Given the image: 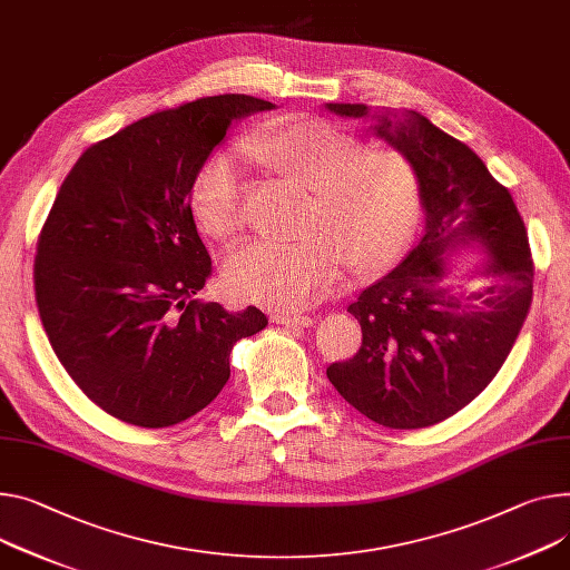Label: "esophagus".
<instances>
[{"mask_svg": "<svg viewBox=\"0 0 570 570\" xmlns=\"http://www.w3.org/2000/svg\"><path fill=\"white\" fill-rule=\"evenodd\" d=\"M272 320H274L276 324H283V326H298V328H308V326H313V317H308V315L276 313Z\"/></svg>", "mask_w": 570, "mask_h": 570, "instance_id": "1", "label": "esophagus"}]
</instances>
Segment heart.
Listing matches in <instances>:
<instances>
[{"mask_svg":"<svg viewBox=\"0 0 570 570\" xmlns=\"http://www.w3.org/2000/svg\"><path fill=\"white\" fill-rule=\"evenodd\" d=\"M244 150L311 189V203L301 239L253 242L228 259L233 294L278 311L301 308L337 278L342 262L370 274L406 244L420 191L402 155L363 150L358 139L317 118L255 129ZM246 189V170L235 153L218 150L200 166L191 203L212 237L233 239L244 228Z\"/></svg>","mask_w":570,"mask_h":570,"instance_id":"1","label":"heart"}]
</instances>
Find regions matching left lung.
<instances>
[{
  "label": "left lung",
  "mask_w": 570,
  "mask_h": 570,
  "mask_svg": "<svg viewBox=\"0 0 570 570\" xmlns=\"http://www.w3.org/2000/svg\"><path fill=\"white\" fill-rule=\"evenodd\" d=\"M344 118H374V135L413 166L424 233L402 265L348 305L361 322L354 358L328 381L365 417L422 429L468 406L507 361L532 305L534 262L507 187L465 144L415 111L328 102ZM472 243L488 259L476 291L449 283L446 255Z\"/></svg>",
  "instance_id": "left-lung-1"
}]
</instances>
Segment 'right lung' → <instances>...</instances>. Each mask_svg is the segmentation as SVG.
Segmentation results:
<instances>
[{
  "label": "right lung",
  "mask_w": 570,
  "mask_h": 570,
  "mask_svg": "<svg viewBox=\"0 0 570 570\" xmlns=\"http://www.w3.org/2000/svg\"><path fill=\"white\" fill-rule=\"evenodd\" d=\"M274 109L228 94L157 111L86 150L63 180L33 262L42 328L105 413L146 429L203 411L237 340L269 322L194 298L212 276L191 189L233 120Z\"/></svg>",
  "instance_id": "add662e5"
}]
</instances>
